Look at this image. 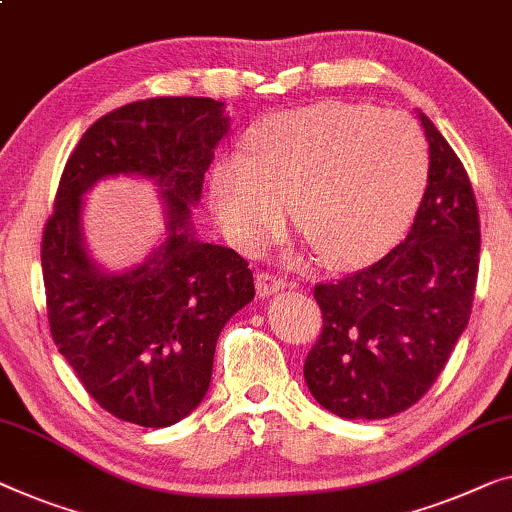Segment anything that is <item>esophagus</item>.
<instances>
[{"label":"esophagus","mask_w":512,"mask_h":512,"mask_svg":"<svg viewBox=\"0 0 512 512\" xmlns=\"http://www.w3.org/2000/svg\"><path fill=\"white\" fill-rule=\"evenodd\" d=\"M284 288H286V281L272 272H261L256 277V291L261 298H268V295L284 291Z\"/></svg>","instance_id":"obj_1"}]
</instances>
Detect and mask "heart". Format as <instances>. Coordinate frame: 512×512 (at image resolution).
<instances>
[{"label": "heart", "mask_w": 512, "mask_h": 512, "mask_svg": "<svg viewBox=\"0 0 512 512\" xmlns=\"http://www.w3.org/2000/svg\"><path fill=\"white\" fill-rule=\"evenodd\" d=\"M429 184V147L404 113L321 101L258 124L247 150L212 166L207 189L221 231L251 251L295 226L323 263L355 270L404 238Z\"/></svg>", "instance_id": "b5f03b06"}]
</instances>
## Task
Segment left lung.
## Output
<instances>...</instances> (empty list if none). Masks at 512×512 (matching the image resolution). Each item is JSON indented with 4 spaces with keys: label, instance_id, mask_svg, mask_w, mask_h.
Segmentation results:
<instances>
[{
    "label": "left lung",
    "instance_id": "8db88e82",
    "mask_svg": "<svg viewBox=\"0 0 512 512\" xmlns=\"http://www.w3.org/2000/svg\"><path fill=\"white\" fill-rule=\"evenodd\" d=\"M429 184L406 240L372 268L318 284L323 332L305 360L307 388L346 420L402 413L432 388L471 316L480 224L469 175L418 110Z\"/></svg>",
    "mask_w": 512,
    "mask_h": 512
}]
</instances>
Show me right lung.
<instances>
[{
  "label": "right lung",
  "mask_w": 512,
  "mask_h": 512,
  "mask_svg": "<svg viewBox=\"0 0 512 512\" xmlns=\"http://www.w3.org/2000/svg\"><path fill=\"white\" fill-rule=\"evenodd\" d=\"M228 129L224 103L205 96L133 101L83 133L59 180L41 247L50 332L96 404L133 425H175L203 402L221 330L256 295L247 261L191 221ZM120 174L158 187L167 231L113 273L86 249L82 212L86 191Z\"/></svg>",
  "instance_id": "right-lung-1"
}]
</instances>
